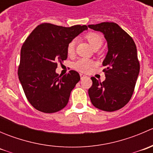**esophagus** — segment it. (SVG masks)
I'll return each mask as SVG.
<instances>
[{
    "label": "esophagus",
    "mask_w": 153,
    "mask_h": 153,
    "mask_svg": "<svg viewBox=\"0 0 153 153\" xmlns=\"http://www.w3.org/2000/svg\"><path fill=\"white\" fill-rule=\"evenodd\" d=\"M80 77H81V79H84V78H85L86 77V75H84V74H80Z\"/></svg>",
    "instance_id": "obj_1"
}]
</instances>
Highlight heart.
I'll list each match as a JSON object with an SVG mask.
<instances>
[{
  "mask_svg": "<svg viewBox=\"0 0 153 153\" xmlns=\"http://www.w3.org/2000/svg\"><path fill=\"white\" fill-rule=\"evenodd\" d=\"M86 38L92 47L95 48L101 47L103 44V38L100 34L95 33V32H89L86 35ZM75 41L72 40L69 43L67 46V53L68 55H72L75 51ZM94 63L91 60L86 59V58H81L77 61L74 64V68L77 70L82 72H86L90 70L91 67L93 66Z\"/></svg>",
  "mask_w": 153,
  "mask_h": 153,
  "instance_id": "b5f03b06",
  "label": "heart"
}]
</instances>
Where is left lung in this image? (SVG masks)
<instances>
[{"label": "left lung", "mask_w": 153, "mask_h": 153, "mask_svg": "<svg viewBox=\"0 0 153 153\" xmlns=\"http://www.w3.org/2000/svg\"><path fill=\"white\" fill-rule=\"evenodd\" d=\"M104 34L108 52L103 61L105 81L101 83L92 77L89 89L92 105L106 112L118 110L130 100L140 71L137 49L132 38L117 24L103 22L88 25Z\"/></svg>", "instance_id": "8db88e82"}]
</instances>
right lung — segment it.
<instances>
[{
    "mask_svg": "<svg viewBox=\"0 0 153 153\" xmlns=\"http://www.w3.org/2000/svg\"><path fill=\"white\" fill-rule=\"evenodd\" d=\"M86 25L64 27L52 24L38 25L29 35L21 50L18 78L32 106L45 113H53L67 106L71 91L81 78L70 70L61 77L58 63L67 58V46Z\"/></svg>",
    "mask_w": 153,
    "mask_h": 153,
    "instance_id": "add662e5",
    "label": "right lung"
}]
</instances>
